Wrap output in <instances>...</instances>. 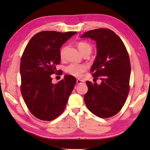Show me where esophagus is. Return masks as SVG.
<instances>
[{"label":"esophagus","mask_w":150,"mask_h":150,"mask_svg":"<svg viewBox=\"0 0 150 150\" xmlns=\"http://www.w3.org/2000/svg\"><path fill=\"white\" fill-rule=\"evenodd\" d=\"M84 81H82V80H81V79H77V83L79 84H82V83H83Z\"/></svg>","instance_id":"esophagus-1"}]
</instances>
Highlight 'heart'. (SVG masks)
<instances>
[{
	"label": "heart",
	"mask_w": 150,
	"mask_h": 150,
	"mask_svg": "<svg viewBox=\"0 0 150 150\" xmlns=\"http://www.w3.org/2000/svg\"><path fill=\"white\" fill-rule=\"evenodd\" d=\"M77 47L82 54L84 52H88L91 53V46L88 42L81 41V42H79L77 43ZM66 50V47H63L61 50H60V55L61 58H63L64 56ZM87 66L84 64H79L72 63L66 67L65 71L69 75L74 76V77H79L81 76L82 73L87 69Z\"/></svg>",
	"instance_id": "obj_1"
}]
</instances>
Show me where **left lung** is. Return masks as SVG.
I'll return each instance as SVG.
<instances>
[{
	"mask_svg": "<svg viewBox=\"0 0 150 150\" xmlns=\"http://www.w3.org/2000/svg\"><path fill=\"white\" fill-rule=\"evenodd\" d=\"M81 38L96 42L97 56L91 72L102 81L100 84L86 81L85 104L98 117H113L122 109L129 93L131 66L128 52L120 38L109 29L90 30Z\"/></svg>",
	"mask_w": 150,
	"mask_h": 150,
	"instance_id": "1",
	"label": "left lung"
}]
</instances>
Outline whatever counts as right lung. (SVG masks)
Segmentation results:
<instances>
[{"label":"right lung","mask_w":150,"mask_h":150,"mask_svg":"<svg viewBox=\"0 0 150 150\" xmlns=\"http://www.w3.org/2000/svg\"><path fill=\"white\" fill-rule=\"evenodd\" d=\"M77 32L44 31L31 38L22 54L20 73L21 93L30 112L42 120H52L64 110L76 79L64 75L52 83L51 75L57 73L60 48Z\"/></svg>","instance_id":"right-lung-1"}]
</instances>
